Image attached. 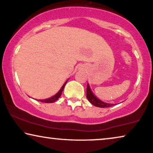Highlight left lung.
Here are the masks:
<instances>
[{
	"label": "left lung",
	"mask_w": 153,
	"mask_h": 153,
	"mask_svg": "<svg viewBox=\"0 0 153 153\" xmlns=\"http://www.w3.org/2000/svg\"><path fill=\"white\" fill-rule=\"evenodd\" d=\"M87 98L89 102H90L92 105H94V106L99 108H108L114 105L113 103L103 102V101H101L99 99H98V98L93 94L89 84H87Z\"/></svg>",
	"instance_id": "8db88e82"
}]
</instances>
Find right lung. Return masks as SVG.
Wrapping results in <instances>:
<instances>
[{
    "label": "right lung",
    "mask_w": 153,
    "mask_h": 153,
    "mask_svg": "<svg viewBox=\"0 0 153 153\" xmlns=\"http://www.w3.org/2000/svg\"><path fill=\"white\" fill-rule=\"evenodd\" d=\"M67 82H68V80H66V82H64V84L63 85V86L62 87H61L59 91L56 94H54V96H52V97L48 98V99H39V100H38V99H37V100L39 101H41V102H43V103H53V102H54V101H56L59 99V98L61 97V95H62L63 89H64L65 85H66Z\"/></svg>",
    "instance_id": "1"
}]
</instances>
